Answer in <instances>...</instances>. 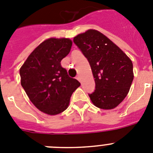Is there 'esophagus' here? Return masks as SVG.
Instances as JSON below:
<instances>
[{
	"label": "esophagus",
	"instance_id": "obj_1",
	"mask_svg": "<svg viewBox=\"0 0 153 153\" xmlns=\"http://www.w3.org/2000/svg\"><path fill=\"white\" fill-rule=\"evenodd\" d=\"M76 79H77L78 80H79V82H80V81H81V77H80V76H79V75L76 76Z\"/></svg>",
	"mask_w": 153,
	"mask_h": 153
}]
</instances>
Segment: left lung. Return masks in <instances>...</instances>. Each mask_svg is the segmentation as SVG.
I'll list each match as a JSON object with an SVG mask.
<instances>
[{"mask_svg":"<svg viewBox=\"0 0 153 153\" xmlns=\"http://www.w3.org/2000/svg\"><path fill=\"white\" fill-rule=\"evenodd\" d=\"M74 42L87 59L95 78L89 94L97 107L111 109L123 100L133 80L132 63L125 53L96 30L78 34Z\"/></svg>","mask_w":153,"mask_h":153,"instance_id":"1","label":"left lung"}]
</instances>
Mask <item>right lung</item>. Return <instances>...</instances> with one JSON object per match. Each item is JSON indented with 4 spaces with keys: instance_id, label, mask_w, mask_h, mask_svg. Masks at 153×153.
Here are the masks:
<instances>
[{
    "instance_id": "1",
    "label": "right lung",
    "mask_w": 153,
    "mask_h": 153,
    "mask_svg": "<svg viewBox=\"0 0 153 153\" xmlns=\"http://www.w3.org/2000/svg\"><path fill=\"white\" fill-rule=\"evenodd\" d=\"M72 44L68 38L47 39L35 48L20 69L21 86L30 100L48 115L64 111L72 93L80 86L60 64Z\"/></svg>"
}]
</instances>
